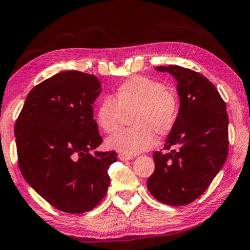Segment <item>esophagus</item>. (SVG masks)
I'll list each match as a JSON object with an SVG mask.
<instances>
[{"mask_svg":"<svg viewBox=\"0 0 250 250\" xmlns=\"http://www.w3.org/2000/svg\"><path fill=\"white\" fill-rule=\"evenodd\" d=\"M118 158L121 159L122 162H128V160L133 159V157H131V156H126V155H122V153H119Z\"/></svg>","mask_w":250,"mask_h":250,"instance_id":"esophagus-1","label":"esophagus"}]
</instances>
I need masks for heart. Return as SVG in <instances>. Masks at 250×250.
<instances>
[{
	"label": "heart",
	"instance_id": "b5f03b06",
	"mask_svg": "<svg viewBox=\"0 0 250 250\" xmlns=\"http://www.w3.org/2000/svg\"><path fill=\"white\" fill-rule=\"evenodd\" d=\"M129 115L131 128L105 140V146L122 155L134 156L152 148L156 136H167L180 115L177 95L162 82L134 76L119 84L114 97H105L95 110V122L105 133L119 127L123 115Z\"/></svg>",
	"mask_w": 250,
	"mask_h": 250
}]
</instances>
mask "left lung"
Returning a JSON list of instances; mask_svg holds the SVG:
<instances>
[{"label":"left lung","instance_id":"8db88e82","mask_svg":"<svg viewBox=\"0 0 250 250\" xmlns=\"http://www.w3.org/2000/svg\"><path fill=\"white\" fill-rule=\"evenodd\" d=\"M177 81L180 115L164 149L153 153L155 172L146 181L160 203L184 206L203 194L229 151L227 105L203 75L180 66H159Z\"/></svg>","mask_w":250,"mask_h":250}]
</instances>
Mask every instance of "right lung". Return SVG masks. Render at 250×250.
I'll return each mask as SVG.
<instances>
[{"mask_svg":"<svg viewBox=\"0 0 250 250\" xmlns=\"http://www.w3.org/2000/svg\"><path fill=\"white\" fill-rule=\"evenodd\" d=\"M101 83L94 75L62 71L36 85L17 118L15 135L23 179L54 208L82 214L97 206L110 184L116 151L102 143L93 119Z\"/></svg>","mask_w":250,"mask_h":250,"instance_id":"obj_1","label":"right lung"}]
</instances>
